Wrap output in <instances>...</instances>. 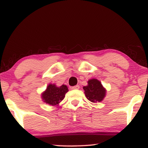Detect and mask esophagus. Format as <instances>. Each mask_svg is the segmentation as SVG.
Segmentation results:
<instances>
[{"label": "esophagus", "instance_id": "34e87169", "mask_svg": "<svg viewBox=\"0 0 148 148\" xmlns=\"http://www.w3.org/2000/svg\"><path fill=\"white\" fill-rule=\"evenodd\" d=\"M71 89H78L79 88V86L78 85H77V86H72L70 87Z\"/></svg>", "mask_w": 148, "mask_h": 148}]
</instances>
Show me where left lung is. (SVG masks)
I'll return each mask as SVG.
<instances>
[{"mask_svg": "<svg viewBox=\"0 0 148 148\" xmlns=\"http://www.w3.org/2000/svg\"><path fill=\"white\" fill-rule=\"evenodd\" d=\"M83 88L87 99L92 102L102 101L106 94V90L102 87L101 82L97 79L89 80L88 86H84Z\"/></svg>", "mask_w": 148, "mask_h": 148, "instance_id": "obj_1", "label": "left lung"}]
</instances>
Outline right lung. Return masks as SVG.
Here are the masks:
<instances>
[{"mask_svg": "<svg viewBox=\"0 0 148 148\" xmlns=\"http://www.w3.org/2000/svg\"><path fill=\"white\" fill-rule=\"evenodd\" d=\"M68 91V87L64 85L56 87L54 84H49L42 97L46 103L55 106L63 100Z\"/></svg>", "mask_w": 148, "mask_h": 148, "instance_id": "obj_1", "label": "right lung"}]
</instances>
